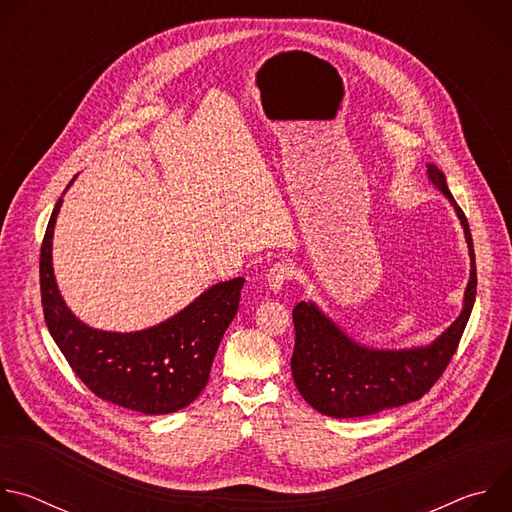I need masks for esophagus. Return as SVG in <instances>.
I'll use <instances>...</instances> for the list:
<instances>
[{"label":"esophagus","instance_id":"esophagus-1","mask_svg":"<svg viewBox=\"0 0 512 512\" xmlns=\"http://www.w3.org/2000/svg\"><path fill=\"white\" fill-rule=\"evenodd\" d=\"M291 267L287 263H275L267 275H265V283H267V289L273 291V294H277V291H281V287L285 285L287 279H291Z\"/></svg>","mask_w":512,"mask_h":512}]
</instances>
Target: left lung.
I'll list each match as a JSON object with an SVG mask.
<instances>
[{
  "mask_svg": "<svg viewBox=\"0 0 512 512\" xmlns=\"http://www.w3.org/2000/svg\"><path fill=\"white\" fill-rule=\"evenodd\" d=\"M427 178L450 200L466 235L470 279L462 312L427 346L383 350L358 344L314 302H300L294 308L296 346L291 356V375L300 395L328 417H364L421 399L446 371L464 334L476 300L472 235L444 172L427 164Z\"/></svg>",
  "mask_w": 512,
  "mask_h": 512,
  "instance_id": "left-lung-1",
  "label": "left lung"
}]
</instances>
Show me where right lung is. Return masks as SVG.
Returning <instances> with one entry per match:
<instances>
[{"instance_id": "right-lung-1", "label": "right lung", "mask_w": 512, "mask_h": 512, "mask_svg": "<svg viewBox=\"0 0 512 512\" xmlns=\"http://www.w3.org/2000/svg\"><path fill=\"white\" fill-rule=\"evenodd\" d=\"M60 206L62 198L52 210L40 249V291L48 332L70 369L97 397L119 407L145 415L184 409L208 383L218 344L239 310L245 279L214 283L184 310L152 328H91L68 310L54 277L52 237Z\"/></svg>"}]
</instances>
